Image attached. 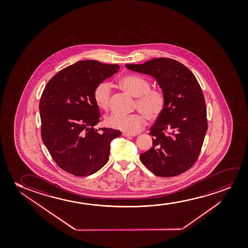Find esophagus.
<instances>
[{"mask_svg": "<svg viewBox=\"0 0 248 248\" xmlns=\"http://www.w3.org/2000/svg\"><path fill=\"white\" fill-rule=\"evenodd\" d=\"M122 135L126 137H131V136H136V135H133V134H129V133L123 132Z\"/></svg>", "mask_w": 248, "mask_h": 248, "instance_id": "esophagus-1", "label": "esophagus"}]
</instances>
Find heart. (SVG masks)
I'll use <instances>...</instances> for the list:
<instances>
[{"label":"heart","mask_w":248,"mask_h":248,"mask_svg":"<svg viewBox=\"0 0 248 248\" xmlns=\"http://www.w3.org/2000/svg\"><path fill=\"white\" fill-rule=\"evenodd\" d=\"M119 85L124 92L136 97L134 109L140 112L124 115L113 112L105 119L106 125L120 129L129 134L139 132L146 125V119L154 121L162 115L166 107V97L162 91L151 88L146 78L136 75L124 76L119 80ZM111 98V86L108 82L95 85L93 99L95 105L102 110H108Z\"/></svg>","instance_id":"heart-1"}]
</instances>
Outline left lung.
<instances>
[{
  "instance_id": "obj_1",
  "label": "left lung",
  "mask_w": 248,
  "mask_h": 248,
  "mask_svg": "<svg viewBox=\"0 0 248 248\" xmlns=\"http://www.w3.org/2000/svg\"><path fill=\"white\" fill-rule=\"evenodd\" d=\"M125 66L152 75L166 97L164 111L150 129L153 147L140 154L141 163L160 177L176 176L190 170L207 130L205 98L195 75L180 62L168 58Z\"/></svg>"
}]
</instances>
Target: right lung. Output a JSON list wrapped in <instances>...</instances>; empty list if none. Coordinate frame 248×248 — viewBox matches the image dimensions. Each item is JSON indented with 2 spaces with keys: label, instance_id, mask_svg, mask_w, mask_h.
Segmentation results:
<instances>
[{
  "label": "right lung",
  "instance_id": "add662e5",
  "mask_svg": "<svg viewBox=\"0 0 248 248\" xmlns=\"http://www.w3.org/2000/svg\"><path fill=\"white\" fill-rule=\"evenodd\" d=\"M118 64L77 62L62 69L46 85L40 101L41 138L55 163L75 176H88L108 163L110 142L121 135L95 129L100 112L95 85L119 71Z\"/></svg>",
  "mask_w": 248,
  "mask_h": 248
}]
</instances>
